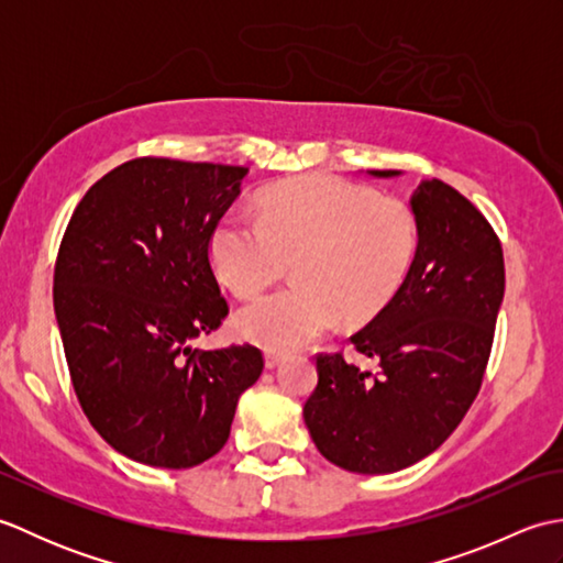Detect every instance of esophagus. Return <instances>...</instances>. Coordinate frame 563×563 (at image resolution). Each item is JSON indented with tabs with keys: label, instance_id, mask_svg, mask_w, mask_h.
I'll return each mask as SVG.
<instances>
[{
	"label": "esophagus",
	"instance_id": "obj_1",
	"mask_svg": "<svg viewBox=\"0 0 563 563\" xmlns=\"http://www.w3.org/2000/svg\"><path fill=\"white\" fill-rule=\"evenodd\" d=\"M263 361H266V367L273 369L278 367L283 363V353H275V351H266V355H263Z\"/></svg>",
	"mask_w": 563,
	"mask_h": 563
}]
</instances>
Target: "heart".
Wrapping results in <instances>:
<instances>
[{"instance_id": "1", "label": "heart", "mask_w": 563, "mask_h": 563, "mask_svg": "<svg viewBox=\"0 0 563 563\" xmlns=\"http://www.w3.org/2000/svg\"><path fill=\"white\" fill-rule=\"evenodd\" d=\"M418 251L416 212L399 198L341 178L305 176L268 190L258 222L227 210L210 232L218 278L239 297L278 280L292 261L297 285L263 295L234 317L239 336L271 351H295L329 331L385 307Z\"/></svg>"}]
</instances>
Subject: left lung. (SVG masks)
<instances>
[{
	"label": "left lung",
	"mask_w": 563,
	"mask_h": 563,
	"mask_svg": "<svg viewBox=\"0 0 563 563\" xmlns=\"http://www.w3.org/2000/svg\"><path fill=\"white\" fill-rule=\"evenodd\" d=\"M409 206L418 220L411 271L351 336L379 363L377 377L341 353L319 355L302 411L317 450L355 474L406 470L452 435L479 394L504 302V251L484 214L438 178H423Z\"/></svg>",
	"instance_id": "left-lung-1"
}]
</instances>
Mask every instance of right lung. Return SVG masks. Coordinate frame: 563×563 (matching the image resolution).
Instances as JSON below:
<instances>
[{"instance_id":"right-lung-1","label":"right lung","mask_w":563,"mask_h":563,"mask_svg":"<svg viewBox=\"0 0 563 563\" xmlns=\"http://www.w3.org/2000/svg\"><path fill=\"white\" fill-rule=\"evenodd\" d=\"M246 174L121 164L87 190L59 244L53 300L71 385L97 433L135 462L188 470L210 460L261 377L254 345H190L227 317L208 246Z\"/></svg>"}]
</instances>
